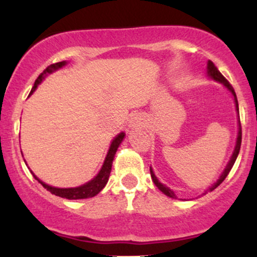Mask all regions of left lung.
Wrapping results in <instances>:
<instances>
[{
    "instance_id": "obj_1",
    "label": "left lung",
    "mask_w": 257,
    "mask_h": 257,
    "mask_svg": "<svg viewBox=\"0 0 257 257\" xmlns=\"http://www.w3.org/2000/svg\"><path fill=\"white\" fill-rule=\"evenodd\" d=\"M208 73H209V76H210L211 78H214V79H215V81H219V82H221V83H223V84L226 85L227 88H228L229 91H231V93L233 94V96H234L235 107H237L238 114H239V108H238V100H237V95H235V91H234V89H233V87L231 85V83H229V82L227 81V79H226L225 77H223L222 73H221V72L219 71V70H217V67L215 66L213 61H210V60L208 61ZM240 144H241V125H240V120H239V132H238L237 144H235L234 151H233L232 157H231V159H229L228 164H227V167L225 168V170H223V173L221 174V176L219 178V180H217V181L215 182V184H214L213 186H211V187L209 188V190H206V191H205V193L208 192V191H213V190H215V188H216L217 186H219V185L221 184V182H222L223 180L226 179V176L228 175L229 172H231V169H232L233 164H234L235 159H237V157H238V153H239V150H240ZM150 172H151V178H152V180H153V182H155V185L157 186V187L159 188V190H161L162 192H163L164 194H167L168 197H170V198H176V196H175V194H174V192H173L172 190H169V188H168L167 186H164L163 184H161V182L158 181V179L156 178V175H155V174H153L152 169H150Z\"/></svg>"
}]
</instances>
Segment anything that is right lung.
<instances>
[{
	"label": "right lung",
	"mask_w": 257,
	"mask_h": 257,
	"mask_svg": "<svg viewBox=\"0 0 257 257\" xmlns=\"http://www.w3.org/2000/svg\"><path fill=\"white\" fill-rule=\"evenodd\" d=\"M65 64H66V63H65V61H59V63L49 65V66L47 67V69L44 70V71L41 73L40 76H38L36 81H35V84H34V87H32L30 94L35 89H36L37 84L41 83V81H42V79L44 78V75H46V73H51L53 71H55V70H58V69H60V67H63ZM123 138H124V133H120L119 135H117V137L114 138V140L112 141V144H111V146H110V150H108L107 156H106V159H105V162H104V166H102L101 170H100L98 175H96L93 180H90L89 182H87V184L79 186V187H75V188H57V187H52V186L44 184V182L41 181V180H38L37 176H35L34 174H32V175H34V178L36 179L37 181L40 182V184L42 185L47 191H49V192H51L52 194H55V196L61 197V198H66V199L90 198V197L96 196V194H98L100 191H101L102 188L105 187L106 182H107L108 176H110V173H111L112 161H113L114 155H116L117 149H118L119 144L122 143Z\"/></svg>",
	"instance_id": "add662e5"
}]
</instances>
